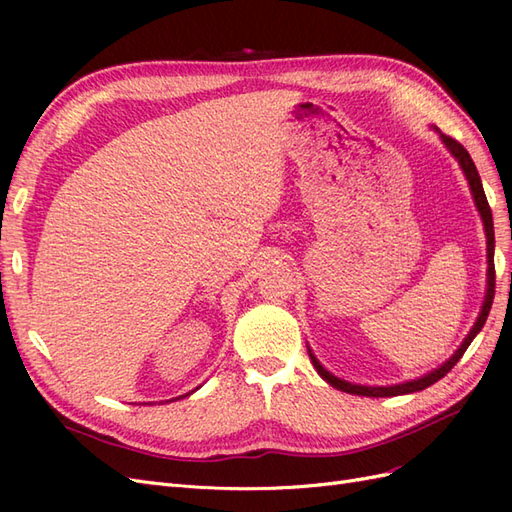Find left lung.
Wrapping results in <instances>:
<instances>
[{
  "mask_svg": "<svg viewBox=\"0 0 512 512\" xmlns=\"http://www.w3.org/2000/svg\"><path fill=\"white\" fill-rule=\"evenodd\" d=\"M438 130V128H436ZM440 132V130H438ZM442 143L448 147V151L453 153L455 160L459 162L463 175H466L468 183H470V190H472V196H474V203H476V209L480 213V218H483V226H485V235H487V292H485V303H483V309H480V314L474 322L472 331L468 333V337L463 339V344L457 348V352L448 359L444 365H440L438 369L429 371V374H425L423 378H416V380H410V382H404V384H393V386H363V384H352V382H346L342 378L333 376L331 371L324 369L320 365V361L314 356L312 350L309 352V359H312L316 371L320 374L322 380H327L331 386H335V389L344 391V393H350V395H361V397H395V395H408V393H416V391H423L427 389V386H431L433 382H438L440 378H444L448 371H451L459 359L463 356V352L468 350V346L472 344V339L478 335V331L483 329V324L489 316V309H491V303H493V294H495V267H493V247H495V235H493V218H491V207L487 203V196H485V190H483V183H480V177H478V170L470 158V153L466 151V147H463L461 143H457L455 138L446 136V134H440Z\"/></svg>",
  "mask_w": 512,
  "mask_h": 512,
  "instance_id": "1",
  "label": "left lung"
}]
</instances>
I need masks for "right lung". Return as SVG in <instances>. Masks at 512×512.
<instances>
[{"mask_svg": "<svg viewBox=\"0 0 512 512\" xmlns=\"http://www.w3.org/2000/svg\"><path fill=\"white\" fill-rule=\"evenodd\" d=\"M181 397H185V395H181Z\"/></svg>", "mask_w": 512, "mask_h": 512, "instance_id": "1", "label": "right lung"}]
</instances>
